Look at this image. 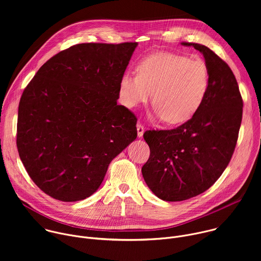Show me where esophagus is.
Listing matches in <instances>:
<instances>
[{
	"label": "esophagus",
	"instance_id": "34e87169",
	"mask_svg": "<svg viewBox=\"0 0 261 261\" xmlns=\"http://www.w3.org/2000/svg\"><path fill=\"white\" fill-rule=\"evenodd\" d=\"M136 127H137V136L139 138H141L143 136V133H144V126L141 123H138L136 125Z\"/></svg>",
	"mask_w": 261,
	"mask_h": 261
}]
</instances>
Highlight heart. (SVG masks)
I'll list each match as a JSON object with an SVG mask.
<instances>
[{
	"instance_id": "heart-1",
	"label": "heart",
	"mask_w": 261,
	"mask_h": 261,
	"mask_svg": "<svg viewBox=\"0 0 261 261\" xmlns=\"http://www.w3.org/2000/svg\"><path fill=\"white\" fill-rule=\"evenodd\" d=\"M136 72L124 73L121 77L122 101L134 108L145 103L153 92V118L171 125L187 122L197 113L210 86V72L203 61L169 53L146 57Z\"/></svg>"
}]
</instances>
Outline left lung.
Here are the masks:
<instances>
[{
  "mask_svg": "<svg viewBox=\"0 0 261 261\" xmlns=\"http://www.w3.org/2000/svg\"><path fill=\"white\" fill-rule=\"evenodd\" d=\"M193 46L204 58L210 86L197 113L171 130L143 134L150 158L142 166L144 181L165 201H181L206 191L227 167L238 141L243 99L229 66L208 47Z\"/></svg>",
  "mask_w": 261,
  "mask_h": 261,
  "instance_id": "left-lung-1",
  "label": "left lung"
}]
</instances>
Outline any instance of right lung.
I'll return each instance as SVG.
<instances>
[{"mask_svg": "<svg viewBox=\"0 0 261 261\" xmlns=\"http://www.w3.org/2000/svg\"><path fill=\"white\" fill-rule=\"evenodd\" d=\"M136 46L73 45L49 59L24 89L17 150L32 180L50 197L79 201L94 194L109 163L135 140L137 119L117 101Z\"/></svg>", "mask_w": 261, "mask_h": 261, "instance_id": "right-lung-1", "label": "right lung"}]
</instances>
